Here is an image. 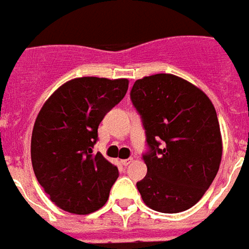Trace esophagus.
Here are the masks:
<instances>
[{
  "label": "esophagus",
  "mask_w": 249,
  "mask_h": 249,
  "mask_svg": "<svg viewBox=\"0 0 249 249\" xmlns=\"http://www.w3.org/2000/svg\"><path fill=\"white\" fill-rule=\"evenodd\" d=\"M131 161H133V159H123L121 163L123 164V166H128V164H130Z\"/></svg>",
  "instance_id": "obj_1"
}]
</instances>
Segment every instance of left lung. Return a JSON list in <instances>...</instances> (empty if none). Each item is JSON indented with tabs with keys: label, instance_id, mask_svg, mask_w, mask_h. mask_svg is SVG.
<instances>
[{
	"label": "left lung",
	"instance_id": "1",
	"mask_svg": "<svg viewBox=\"0 0 249 249\" xmlns=\"http://www.w3.org/2000/svg\"><path fill=\"white\" fill-rule=\"evenodd\" d=\"M131 101L144 123L148 173L137 182L146 206L164 214L189 210L214 181L222 136L214 105L191 82L173 74L134 82Z\"/></svg>",
	"mask_w": 249,
	"mask_h": 249
}]
</instances>
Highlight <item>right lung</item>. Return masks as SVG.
<instances>
[{
	"mask_svg": "<svg viewBox=\"0 0 249 249\" xmlns=\"http://www.w3.org/2000/svg\"><path fill=\"white\" fill-rule=\"evenodd\" d=\"M127 89L124 78H75L42 105L31 136V161L38 182L58 208L86 215L107 203L119 173L91 148L105 113Z\"/></svg>",
	"mask_w": 249,
	"mask_h": 249,
	"instance_id": "1",
	"label": "right lung"
}]
</instances>
